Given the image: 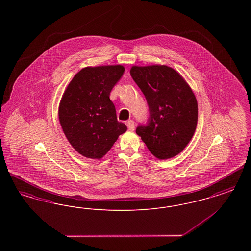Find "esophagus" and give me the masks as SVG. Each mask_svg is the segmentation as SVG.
<instances>
[{
    "label": "esophagus",
    "instance_id": "1",
    "mask_svg": "<svg viewBox=\"0 0 251 251\" xmlns=\"http://www.w3.org/2000/svg\"><path fill=\"white\" fill-rule=\"evenodd\" d=\"M127 127L130 131H133L134 130V121L133 120H128L127 121Z\"/></svg>",
    "mask_w": 251,
    "mask_h": 251
}]
</instances>
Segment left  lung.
<instances>
[{
    "mask_svg": "<svg viewBox=\"0 0 251 251\" xmlns=\"http://www.w3.org/2000/svg\"><path fill=\"white\" fill-rule=\"evenodd\" d=\"M131 78L143 92L149 120L136 133L160 160L178 155L194 135L198 123V102L180 74L167 66L131 67Z\"/></svg>",
    "mask_w": 251,
    "mask_h": 251,
    "instance_id": "left-lung-1",
    "label": "left lung"
}]
</instances>
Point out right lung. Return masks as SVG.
<instances>
[{
	"label": "right lung",
	"instance_id": "add662e5",
	"mask_svg": "<svg viewBox=\"0 0 251 251\" xmlns=\"http://www.w3.org/2000/svg\"><path fill=\"white\" fill-rule=\"evenodd\" d=\"M124 67H86L69 84L60 101L63 131L80 154L100 160L127 126L119 122L110 93L124 73Z\"/></svg>",
	"mask_w": 251,
	"mask_h": 251
}]
</instances>
